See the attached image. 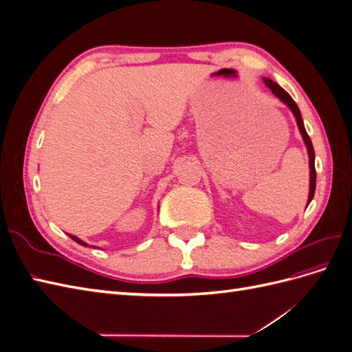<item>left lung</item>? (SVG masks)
<instances>
[{
  "label": "left lung",
  "instance_id": "1",
  "mask_svg": "<svg viewBox=\"0 0 352 352\" xmlns=\"http://www.w3.org/2000/svg\"><path fill=\"white\" fill-rule=\"evenodd\" d=\"M264 83L267 85V87L272 89V92L278 97L280 101H283L287 107H289L295 116L296 119V123H298V127H300V132L304 138V142L307 145V150H308V155H310V195H308V204H310V201L313 199L314 197V190H316V166H314V148H313V144H311V140L310 136H308L305 127H304V122L301 119V113H300V109H298V105L295 104V101L292 100V97L289 94H287L282 87H279L278 83L264 78L263 79Z\"/></svg>",
  "mask_w": 352,
  "mask_h": 352
}]
</instances>
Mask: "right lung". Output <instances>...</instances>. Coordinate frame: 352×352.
I'll use <instances>...</instances> for the list:
<instances>
[{"label": "right lung", "instance_id": "add662e5", "mask_svg": "<svg viewBox=\"0 0 352 352\" xmlns=\"http://www.w3.org/2000/svg\"><path fill=\"white\" fill-rule=\"evenodd\" d=\"M69 236H70V238H72V239H73V241H74V242H78V243H80V245H83V247H87V243H85V242H82V241H80V239H78V238H76V236H73V235H69Z\"/></svg>", "mask_w": 352, "mask_h": 352}]
</instances>
